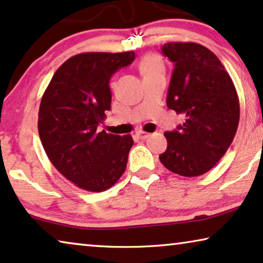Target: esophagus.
Wrapping results in <instances>:
<instances>
[{"label": "esophagus", "instance_id": "34e87169", "mask_svg": "<svg viewBox=\"0 0 263 263\" xmlns=\"http://www.w3.org/2000/svg\"><path fill=\"white\" fill-rule=\"evenodd\" d=\"M136 135H138L141 140H146V139H148V138H149V136H151L149 133L142 132V130H140V132L136 133Z\"/></svg>", "mask_w": 263, "mask_h": 263}]
</instances>
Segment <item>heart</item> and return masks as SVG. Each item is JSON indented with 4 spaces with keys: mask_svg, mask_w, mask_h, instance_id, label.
Listing matches in <instances>:
<instances>
[{
    "mask_svg": "<svg viewBox=\"0 0 263 263\" xmlns=\"http://www.w3.org/2000/svg\"><path fill=\"white\" fill-rule=\"evenodd\" d=\"M159 70H162V63L157 55L148 54L140 62V71L142 74L152 73Z\"/></svg>",
    "mask_w": 263,
    "mask_h": 263,
    "instance_id": "b5f03b06",
    "label": "heart"
}]
</instances>
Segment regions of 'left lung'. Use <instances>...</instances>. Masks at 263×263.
<instances>
[{"label": "left lung", "instance_id": "1", "mask_svg": "<svg viewBox=\"0 0 263 263\" xmlns=\"http://www.w3.org/2000/svg\"><path fill=\"white\" fill-rule=\"evenodd\" d=\"M161 51L174 63L166 104L186 120L165 133L167 149L159 159L179 176H201L219 161L235 138L237 92L220 60L203 45L168 43Z\"/></svg>", "mask_w": 263, "mask_h": 263}]
</instances>
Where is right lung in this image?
<instances>
[{"label": "right lung", "mask_w": 263, "mask_h": 263, "mask_svg": "<svg viewBox=\"0 0 263 263\" xmlns=\"http://www.w3.org/2000/svg\"><path fill=\"white\" fill-rule=\"evenodd\" d=\"M135 59L134 52H87L60 66L43 95L37 129L49 161L79 189H110L127 167L130 135L108 134L97 127L110 110L109 81Z\"/></svg>", "instance_id": "add662e5"}]
</instances>
